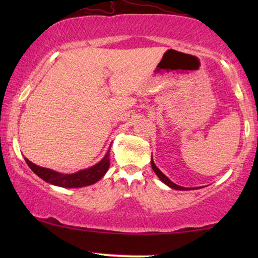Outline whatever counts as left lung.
Segmentation results:
<instances>
[{"instance_id":"1","label":"left lung","mask_w":258,"mask_h":258,"mask_svg":"<svg viewBox=\"0 0 258 258\" xmlns=\"http://www.w3.org/2000/svg\"><path fill=\"white\" fill-rule=\"evenodd\" d=\"M151 167H153V170L155 171V174H156L157 176H158V178L161 179L162 182L164 183V184H167L168 186H170V188H172V189H175V190H191V189H195V188H184V186H181V185H177V184H175L174 182H171L170 179H169L167 176H165L163 172H162L160 169H158L156 165H155V163H154V161L151 160ZM196 189H199V188H196Z\"/></svg>"}]
</instances>
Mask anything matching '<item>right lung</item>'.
I'll list each match as a JSON object with an SVG mask.
<instances>
[{"label":"right lung","instance_id":"1","mask_svg":"<svg viewBox=\"0 0 258 258\" xmlns=\"http://www.w3.org/2000/svg\"><path fill=\"white\" fill-rule=\"evenodd\" d=\"M109 153H110V149L107 151L105 156L97 164L84 169V170L77 171L75 174H61V172L54 171L51 169L38 167L26 157H24V160H26L28 167L43 181L50 183V184L62 186V188H81V186L94 184L103 177L105 172L108 171L109 165H110V160H109L110 154Z\"/></svg>","mask_w":258,"mask_h":258}]
</instances>
